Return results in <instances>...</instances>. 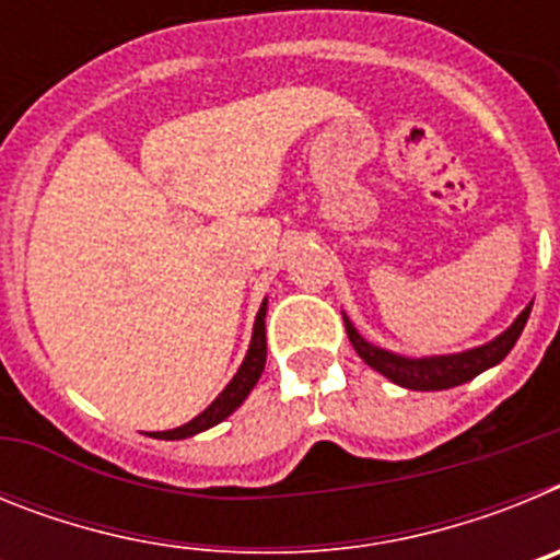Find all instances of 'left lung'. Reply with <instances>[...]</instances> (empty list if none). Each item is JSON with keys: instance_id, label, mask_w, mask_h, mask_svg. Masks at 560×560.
<instances>
[{"instance_id": "left-lung-1", "label": "left lung", "mask_w": 560, "mask_h": 560, "mask_svg": "<svg viewBox=\"0 0 560 560\" xmlns=\"http://www.w3.org/2000/svg\"><path fill=\"white\" fill-rule=\"evenodd\" d=\"M533 303L516 316V323L511 328L499 334L497 339L488 341V345H479V348L463 350V353H448V355H423V359H409V355L389 353L384 348H375L370 345L364 336L355 330V325L345 316V328H348L350 345L355 348V353L368 361L375 373L387 375L393 384L407 389H420V393H432V389H448L459 387L465 381L477 378L479 373H485L488 368L499 364L504 355L511 353L513 345L522 336L524 325H527V316H530Z\"/></svg>"}]
</instances>
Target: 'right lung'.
Returning a JSON list of instances; mask_svg holds the SVG:
<instances>
[{
  "label": "right lung",
  "mask_w": 560,
  "mask_h": 560,
  "mask_svg": "<svg viewBox=\"0 0 560 560\" xmlns=\"http://www.w3.org/2000/svg\"><path fill=\"white\" fill-rule=\"evenodd\" d=\"M264 368H266V300L255 316V330H252V341H249V350H246L244 364H241V368H237V373L232 375V381L224 387V393L212 400L205 412L196 415L190 423H185V427H179V429H167V432H151V438L185 440V438H192V434L212 429L215 423H221L224 418H230V415L235 412L241 404H244L246 395L255 389V384H257V378H260V373H264Z\"/></svg>",
  "instance_id": "right-lung-1"
}]
</instances>
